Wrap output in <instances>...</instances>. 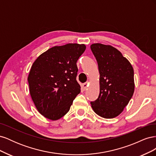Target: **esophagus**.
Masks as SVG:
<instances>
[{
	"label": "esophagus",
	"instance_id": "esophagus-1",
	"mask_svg": "<svg viewBox=\"0 0 156 156\" xmlns=\"http://www.w3.org/2000/svg\"><path fill=\"white\" fill-rule=\"evenodd\" d=\"M88 85H89V83H88V82H86L85 83L83 84L82 88H83L84 90H86V89L87 88V87H88Z\"/></svg>",
	"mask_w": 156,
	"mask_h": 156
}]
</instances>
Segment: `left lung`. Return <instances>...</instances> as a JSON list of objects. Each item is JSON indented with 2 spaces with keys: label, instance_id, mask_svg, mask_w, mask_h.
I'll use <instances>...</instances> for the list:
<instances>
[{
  "label": "left lung",
  "instance_id": "1",
  "mask_svg": "<svg viewBox=\"0 0 156 156\" xmlns=\"http://www.w3.org/2000/svg\"><path fill=\"white\" fill-rule=\"evenodd\" d=\"M90 49L100 73V94L91 106L98 115L113 119L124 111L135 90L134 72L131 63L109 45L93 44Z\"/></svg>",
  "mask_w": 156,
  "mask_h": 156
}]
</instances>
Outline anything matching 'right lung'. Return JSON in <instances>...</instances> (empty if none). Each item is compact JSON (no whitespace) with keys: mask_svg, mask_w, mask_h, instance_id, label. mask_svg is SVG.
I'll return each instance as SVG.
<instances>
[{"mask_svg":"<svg viewBox=\"0 0 156 156\" xmlns=\"http://www.w3.org/2000/svg\"><path fill=\"white\" fill-rule=\"evenodd\" d=\"M85 49L84 44L55 46L33 63L28 76L30 94L37 111L46 119H61L81 92L76 63Z\"/></svg>","mask_w":156,"mask_h":156,"instance_id":"add662e5","label":"right lung"}]
</instances>
